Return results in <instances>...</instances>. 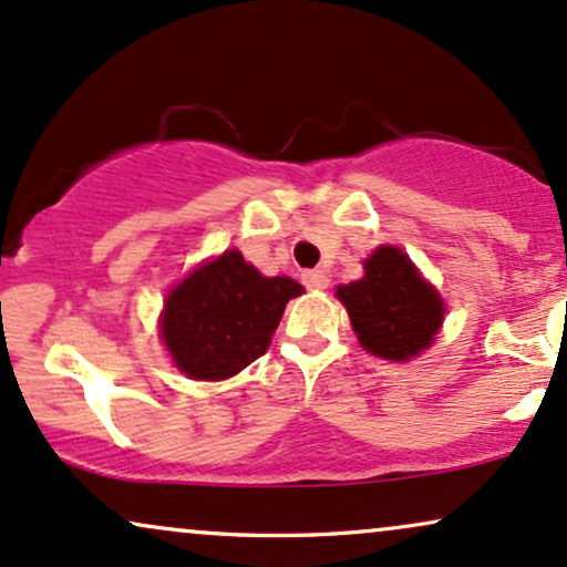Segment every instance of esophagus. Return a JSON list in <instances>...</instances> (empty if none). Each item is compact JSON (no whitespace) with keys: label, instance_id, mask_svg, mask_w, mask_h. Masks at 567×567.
Returning <instances> with one entry per match:
<instances>
[{"label":"esophagus","instance_id":"obj_1","mask_svg":"<svg viewBox=\"0 0 567 567\" xmlns=\"http://www.w3.org/2000/svg\"><path fill=\"white\" fill-rule=\"evenodd\" d=\"M302 281H305L307 289L323 291L326 286H328V276H326L323 270H305V272H302Z\"/></svg>","mask_w":567,"mask_h":567}]
</instances>
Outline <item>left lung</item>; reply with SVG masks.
<instances>
[{
	"label": "left lung",
	"mask_w": 567,
	"mask_h": 567,
	"mask_svg": "<svg viewBox=\"0 0 567 567\" xmlns=\"http://www.w3.org/2000/svg\"><path fill=\"white\" fill-rule=\"evenodd\" d=\"M337 297L347 307L360 344L394 362L431 347L444 318L436 289L396 247L375 249L365 260V278L339 286Z\"/></svg>",
	"instance_id": "left-lung-1"
}]
</instances>
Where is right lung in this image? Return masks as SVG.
<instances>
[{
	"instance_id": "right-lung-1",
	"label": "right lung",
	"mask_w": 567,
	"mask_h": 567,
	"mask_svg": "<svg viewBox=\"0 0 567 567\" xmlns=\"http://www.w3.org/2000/svg\"><path fill=\"white\" fill-rule=\"evenodd\" d=\"M286 276L265 278L236 249L202 265L165 299L163 339L186 375L223 381L270 347L284 307L302 295Z\"/></svg>"
}]
</instances>
